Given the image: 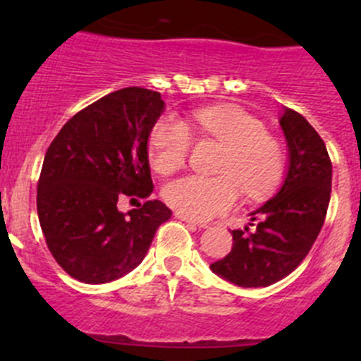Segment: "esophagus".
I'll list each match as a JSON object with an SVG mask.
<instances>
[{
    "instance_id": "1",
    "label": "esophagus",
    "mask_w": 361,
    "mask_h": 361,
    "mask_svg": "<svg viewBox=\"0 0 361 361\" xmlns=\"http://www.w3.org/2000/svg\"><path fill=\"white\" fill-rule=\"evenodd\" d=\"M176 218H180L181 221H187V224H190V225H195V227H199V228H206L207 227L206 221H197V220H194V218H190V216H185V214L178 213Z\"/></svg>"
}]
</instances>
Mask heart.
I'll return each mask as SVG.
<instances>
[{
	"label": "heart",
	"mask_w": 361,
	"mask_h": 361,
	"mask_svg": "<svg viewBox=\"0 0 361 361\" xmlns=\"http://www.w3.org/2000/svg\"><path fill=\"white\" fill-rule=\"evenodd\" d=\"M213 137L225 145L218 162V176L176 178L164 187L166 202L185 216L207 220L238 202L241 187L250 197L274 190L285 171L281 143L265 133V126L238 106H207L194 110L187 122L164 116L148 140L150 166L160 174L180 169L192 148V134Z\"/></svg>",
	"instance_id": "b5f03b06"
}]
</instances>
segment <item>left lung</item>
Here are the masks:
<instances>
[{
	"mask_svg": "<svg viewBox=\"0 0 361 361\" xmlns=\"http://www.w3.org/2000/svg\"><path fill=\"white\" fill-rule=\"evenodd\" d=\"M279 126L288 147V171L274 197L250 213L253 231H232V250L211 264L220 278L258 288L278 283L300 265L325 221L332 162L325 143L300 113L285 108Z\"/></svg>",
	"mask_w": 361,
	"mask_h": 361,
	"instance_id": "1",
	"label": "left lung"
}]
</instances>
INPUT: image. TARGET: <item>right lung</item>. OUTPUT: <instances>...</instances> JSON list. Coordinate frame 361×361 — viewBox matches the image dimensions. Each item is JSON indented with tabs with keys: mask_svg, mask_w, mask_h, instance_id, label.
Returning a JSON list of instances; mask_svg holds the SVG:
<instances>
[{
	"mask_svg": "<svg viewBox=\"0 0 361 361\" xmlns=\"http://www.w3.org/2000/svg\"><path fill=\"white\" fill-rule=\"evenodd\" d=\"M162 111L159 92L127 87L76 113L50 143L36 207L47 246L71 278L99 285L129 274L171 218L160 201L116 207L122 195L154 190L148 137Z\"/></svg>",
	"mask_w": 361,
	"mask_h": 361,
	"instance_id": "add662e5",
	"label": "right lung"
}]
</instances>
